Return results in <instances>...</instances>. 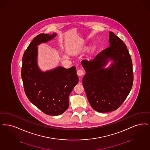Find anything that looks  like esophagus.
Wrapping results in <instances>:
<instances>
[{
	"mask_svg": "<svg viewBox=\"0 0 150 150\" xmlns=\"http://www.w3.org/2000/svg\"><path fill=\"white\" fill-rule=\"evenodd\" d=\"M77 74L79 76H82L84 74V72L82 69H79L77 71Z\"/></svg>",
	"mask_w": 150,
	"mask_h": 150,
	"instance_id": "obj_1",
	"label": "esophagus"
}]
</instances>
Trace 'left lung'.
<instances>
[{
    "label": "left lung",
    "instance_id": "1",
    "mask_svg": "<svg viewBox=\"0 0 150 150\" xmlns=\"http://www.w3.org/2000/svg\"><path fill=\"white\" fill-rule=\"evenodd\" d=\"M108 48L83 60V84L91 107L100 113L116 110L126 100L133 81L132 62L125 43L109 32ZM112 64L105 67L110 61Z\"/></svg>",
    "mask_w": 150,
    "mask_h": 150
}]
</instances>
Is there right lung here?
Listing matches in <instances>:
<instances>
[{"mask_svg":"<svg viewBox=\"0 0 150 150\" xmlns=\"http://www.w3.org/2000/svg\"><path fill=\"white\" fill-rule=\"evenodd\" d=\"M57 35L41 33L36 36L24 52L21 71L24 91L30 102L49 115L62 114L69 108V96L79 81L75 66H58L42 71L37 64L38 46Z\"/></svg>","mask_w":150,"mask_h":150,"instance_id":"add662e5","label":"right lung"}]
</instances>
